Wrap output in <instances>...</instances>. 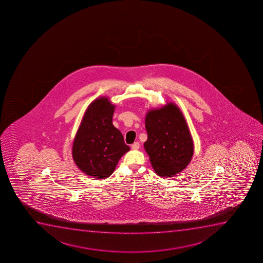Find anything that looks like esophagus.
Masks as SVG:
<instances>
[{"mask_svg": "<svg viewBox=\"0 0 263 263\" xmlns=\"http://www.w3.org/2000/svg\"><path fill=\"white\" fill-rule=\"evenodd\" d=\"M131 148H133V149H138L140 148L139 142H134L133 144L131 145Z\"/></svg>", "mask_w": 263, "mask_h": 263, "instance_id": "esophagus-1", "label": "esophagus"}]
</instances>
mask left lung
<instances>
[{"mask_svg": "<svg viewBox=\"0 0 263 263\" xmlns=\"http://www.w3.org/2000/svg\"><path fill=\"white\" fill-rule=\"evenodd\" d=\"M148 139L144 148L152 167L161 177L184 170L194 154V143L182 112L174 104L148 111L145 118Z\"/></svg>", "mask_w": 263, "mask_h": 263, "instance_id": "8db88e82", "label": "left lung"}]
</instances>
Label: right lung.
<instances>
[{
	"label": "right lung",
	"mask_w": 263,
	"mask_h": 263,
	"mask_svg": "<svg viewBox=\"0 0 263 263\" xmlns=\"http://www.w3.org/2000/svg\"><path fill=\"white\" fill-rule=\"evenodd\" d=\"M115 105L106 98L88 107L73 143L72 155L78 168L95 179L108 178L120 158L129 151L120 130L112 125Z\"/></svg>",
	"instance_id": "1"
}]
</instances>
